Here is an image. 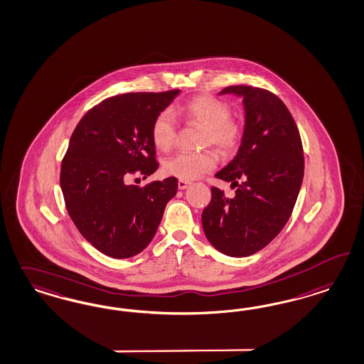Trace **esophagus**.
<instances>
[{
    "mask_svg": "<svg viewBox=\"0 0 364 364\" xmlns=\"http://www.w3.org/2000/svg\"><path fill=\"white\" fill-rule=\"evenodd\" d=\"M189 181H187V180H178V183H177V186H178V189H186L187 187H188Z\"/></svg>",
    "mask_w": 364,
    "mask_h": 364,
    "instance_id": "34e87169",
    "label": "esophagus"
}]
</instances>
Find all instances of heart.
<instances>
[{"instance_id":"b5f03b06","label":"heart","mask_w":364,"mask_h":364,"mask_svg":"<svg viewBox=\"0 0 364 364\" xmlns=\"http://www.w3.org/2000/svg\"><path fill=\"white\" fill-rule=\"evenodd\" d=\"M177 113L205 127L204 144L216 146L223 153H231L239 146L242 138L240 126L231 119L230 106L210 95H200L187 102ZM151 141L159 151H169L175 142V114L163 110L151 124ZM218 164V154L213 151L188 153L178 151L164 163V171L180 180H193L211 172Z\"/></svg>"}]
</instances>
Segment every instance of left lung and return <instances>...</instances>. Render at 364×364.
Here are the masks:
<instances>
[{"label": "left lung", "instance_id": "left-lung-1", "mask_svg": "<svg viewBox=\"0 0 364 364\" xmlns=\"http://www.w3.org/2000/svg\"><path fill=\"white\" fill-rule=\"evenodd\" d=\"M220 94L243 98L245 130L234 160L215 177L231 181L235 196L211 188L201 225L213 247L228 257L262 250L287 225L300 192L304 154L291 114L273 92L228 86Z\"/></svg>", "mask_w": 364, "mask_h": 364}]
</instances>
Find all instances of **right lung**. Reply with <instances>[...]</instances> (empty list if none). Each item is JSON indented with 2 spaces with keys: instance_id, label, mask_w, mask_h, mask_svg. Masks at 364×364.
Returning <instances> with one entry per match:
<instances>
[{
  "instance_id": "1",
  "label": "right lung",
  "mask_w": 364,
  "mask_h": 364,
  "mask_svg": "<svg viewBox=\"0 0 364 364\" xmlns=\"http://www.w3.org/2000/svg\"><path fill=\"white\" fill-rule=\"evenodd\" d=\"M180 90L127 92L102 100L79 121L62 161L60 187L79 232L97 250L124 259L154 237L177 178L145 187L127 186L130 175L159 168L151 124Z\"/></svg>"
}]
</instances>
